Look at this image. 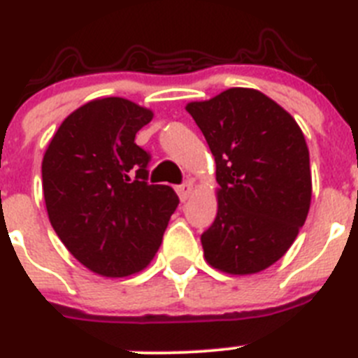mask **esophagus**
I'll return each mask as SVG.
<instances>
[{
  "instance_id": "1",
  "label": "esophagus",
  "mask_w": 358,
  "mask_h": 358,
  "mask_svg": "<svg viewBox=\"0 0 358 358\" xmlns=\"http://www.w3.org/2000/svg\"><path fill=\"white\" fill-rule=\"evenodd\" d=\"M192 189H194V182L186 181V182H182L181 186H177V195H179V199L185 202V201H188V197L192 195Z\"/></svg>"
}]
</instances>
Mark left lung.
Wrapping results in <instances>:
<instances>
[{
  "instance_id": "left-lung-1",
  "label": "left lung",
  "mask_w": 358,
  "mask_h": 358,
  "mask_svg": "<svg viewBox=\"0 0 358 358\" xmlns=\"http://www.w3.org/2000/svg\"><path fill=\"white\" fill-rule=\"evenodd\" d=\"M217 164L218 210L201 235L204 258L227 274L276 264L312 199L310 156L296 120L264 93L231 87L186 106Z\"/></svg>"
}]
</instances>
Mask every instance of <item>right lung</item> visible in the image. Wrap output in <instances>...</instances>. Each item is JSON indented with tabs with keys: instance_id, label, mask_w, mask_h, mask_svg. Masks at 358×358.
Here are the masks:
<instances>
[{
	"instance_id": "obj_1",
	"label": "right lung",
	"mask_w": 358,
	"mask_h": 358,
	"mask_svg": "<svg viewBox=\"0 0 358 358\" xmlns=\"http://www.w3.org/2000/svg\"><path fill=\"white\" fill-rule=\"evenodd\" d=\"M152 116L125 98H98L61 123L43 157L50 222L66 249L102 276L143 271L179 204L170 186L148 185L150 154L134 143Z\"/></svg>"
}]
</instances>
